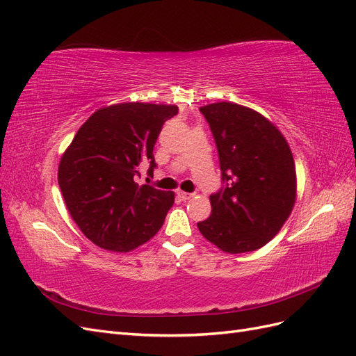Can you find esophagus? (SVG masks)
<instances>
[{
	"label": "esophagus",
	"instance_id": "obj_1",
	"mask_svg": "<svg viewBox=\"0 0 356 356\" xmlns=\"http://www.w3.org/2000/svg\"><path fill=\"white\" fill-rule=\"evenodd\" d=\"M178 196L181 197V200H184V202H187V200H190L193 196V193H186V191H178Z\"/></svg>",
	"mask_w": 356,
	"mask_h": 356
}]
</instances>
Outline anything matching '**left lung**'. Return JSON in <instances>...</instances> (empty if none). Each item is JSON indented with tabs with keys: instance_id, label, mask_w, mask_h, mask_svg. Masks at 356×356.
<instances>
[{
	"instance_id": "8db88e82",
	"label": "left lung",
	"mask_w": 356,
	"mask_h": 356,
	"mask_svg": "<svg viewBox=\"0 0 356 356\" xmlns=\"http://www.w3.org/2000/svg\"><path fill=\"white\" fill-rule=\"evenodd\" d=\"M200 113L217 144L222 187L211 195L212 213L197 227L224 252L255 251L275 238L293 211V153L276 126L251 108L217 102Z\"/></svg>"
}]
</instances>
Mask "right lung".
Listing matches in <instances>:
<instances>
[{"mask_svg": "<svg viewBox=\"0 0 356 356\" xmlns=\"http://www.w3.org/2000/svg\"><path fill=\"white\" fill-rule=\"evenodd\" d=\"M178 106L126 102L93 113L63 153L58 182L72 220L104 250L127 252L163 225L174 193L135 182L138 166L156 168L153 148Z\"/></svg>", "mask_w": 356, "mask_h": 356, "instance_id": "obj_1", "label": "right lung"}]
</instances>
